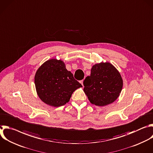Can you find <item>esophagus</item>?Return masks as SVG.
Returning a JSON list of instances; mask_svg holds the SVG:
<instances>
[{
	"label": "esophagus",
	"mask_w": 153,
	"mask_h": 153,
	"mask_svg": "<svg viewBox=\"0 0 153 153\" xmlns=\"http://www.w3.org/2000/svg\"><path fill=\"white\" fill-rule=\"evenodd\" d=\"M80 82V83L82 84V85L83 86V80H81Z\"/></svg>",
	"instance_id": "1"
}]
</instances>
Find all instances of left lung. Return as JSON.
<instances>
[{
  "instance_id": "8db88e82",
  "label": "left lung",
  "mask_w": 153,
  "mask_h": 153,
  "mask_svg": "<svg viewBox=\"0 0 153 153\" xmlns=\"http://www.w3.org/2000/svg\"><path fill=\"white\" fill-rule=\"evenodd\" d=\"M83 91L91 103L98 106L110 105L118 98L123 80L118 70L109 62L92 65L91 75L83 82Z\"/></svg>"
}]
</instances>
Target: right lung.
<instances>
[{
    "mask_svg": "<svg viewBox=\"0 0 153 153\" xmlns=\"http://www.w3.org/2000/svg\"><path fill=\"white\" fill-rule=\"evenodd\" d=\"M34 82L41 100L53 107L65 105L74 91L82 87L71 71L66 69L64 62L56 58L47 60L38 68Z\"/></svg>",
    "mask_w": 153,
    "mask_h": 153,
    "instance_id": "add662e5",
    "label": "right lung"
}]
</instances>
